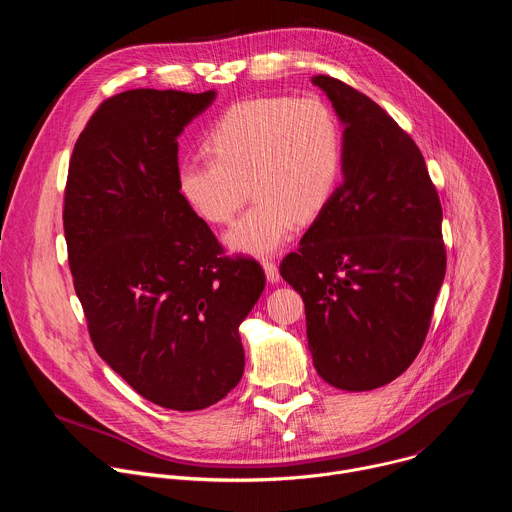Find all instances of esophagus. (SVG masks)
Instances as JSON below:
<instances>
[{"label":"esophagus","mask_w":512,"mask_h":512,"mask_svg":"<svg viewBox=\"0 0 512 512\" xmlns=\"http://www.w3.org/2000/svg\"><path fill=\"white\" fill-rule=\"evenodd\" d=\"M263 271L269 283H277L279 281V267L273 261H263Z\"/></svg>","instance_id":"34e87169"}]
</instances>
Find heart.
<instances>
[{
    "instance_id": "1",
    "label": "heart",
    "mask_w": 512,
    "mask_h": 512,
    "mask_svg": "<svg viewBox=\"0 0 512 512\" xmlns=\"http://www.w3.org/2000/svg\"><path fill=\"white\" fill-rule=\"evenodd\" d=\"M212 158L180 162L182 200L208 223H231L247 198L255 204L229 231L237 253L265 257L279 251L300 221L330 202L342 172L340 125L314 97H261L229 107L210 127Z\"/></svg>"
}]
</instances>
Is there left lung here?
Here are the masks:
<instances>
[{
    "label": "left lung",
    "mask_w": 512,
    "mask_h": 512,
    "mask_svg": "<svg viewBox=\"0 0 512 512\" xmlns=\"http://www.w3.org/2000/svg\"><path fill=\"white\" fill-rule=\"evenodd\" d=\"M312 83L342 131V184L279 267L306 304L318 375L342 391L397 379L419 354L446 275L442 204L415 141L338 79Z\"/></svg>",
    "instance_id": "8db88e82"
}]
</instances>
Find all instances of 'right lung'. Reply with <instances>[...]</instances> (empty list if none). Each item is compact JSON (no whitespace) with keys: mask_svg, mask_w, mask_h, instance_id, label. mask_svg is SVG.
<instances>
[{"mask_svg":"<svg viewBox=\"0 0 512 512\" xmlns=\"http://www.w3.org/2000/svg\"><path fill=\"white\" fill-rule=\"evenodd\" d=\"M216 91L133 89L95 111L64 190L75 291L99 356L143 399L196 411L243 377L261 265L225 257L176 184L178 137Z\"/></svg>","mask_w":512,"mask_h":512,"instance_id":"obj_1","label":"right lung"}]
</instances>
